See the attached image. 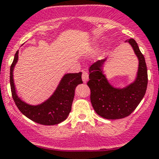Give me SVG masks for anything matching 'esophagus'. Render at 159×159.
I'll use <instances>...</instances> for the list:
<instances>
[{
  "instance_id": "obj_1",
  "label": "esophagus",
  "mask_w": 159,
  "mask_h": 159,
  "mask_svg": "<svg viewBox=\"0 0 159 159\" xmlns=\"http://www.w3.org/2000/svg\"><path fill=\"white\" fill-rule=\"evenodd\" d=\"M82 80L84 83H86L88 81V80H89V74L86 71H84L82 73Z\"/></svg>"
}]
</instances>
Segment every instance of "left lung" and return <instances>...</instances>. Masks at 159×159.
Here are the masks:
<instances>
[{
  "label": "left lung",
  "instance_id": "obj_1",
  "mask_svg": "<svg viewBox=\"0 0 159 159\" xmlns=\"http://www.w3.org/2000/svg\"><path fill=\"white\" fill-rule=\"evenodd\" d=\"M132 46L139 61L135 81L124 89H115L102 74L105 59L94 62L89 68L88 86L91 90V105L96 113L106 119H120L131 115L142 100L148 85V72L145 57L134 39L125 41Z\"/></svg>",
  "mask_w": 159,
  "mask_h": 159
}]
</instances>
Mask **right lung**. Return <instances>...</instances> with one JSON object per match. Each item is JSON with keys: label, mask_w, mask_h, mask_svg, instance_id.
Returning <instances> with one entry per match:
<instances>
[{"label": "right lung", "mask_w": 159, "mask_h": 159, "mask_svg": "<svg viewBox=\"0 0 159 159\" xmlns=\"http://www.w3.org/2000/svg\"><path fill=\"white\" fill-rule=\"evenodd\" d=\"M17 59L18 51L16 52L11 65L10 84L12 98L18 109L31 121L44 125H53L65 121L71 110L75 88L78 84L83 83L81 72L65 75L55 92L48 100L40 105L31 106L22 102L15 92L13 70Z\"/></svg>", "instance_id": "1"}]
</instances>
